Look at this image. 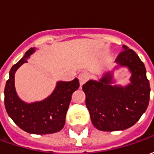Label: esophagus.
I'll return each instance as SVG.
<instances>
[{
    "label": "esophagus",
    "instance_id": "1",
    "mask_svg": "<svg viewBox=\"0 0 154 154\" xmlns=\"http://www.w3.org/2000/svg\"><path fill=\"white\" fill-rule=\"evenodd\" d=\"M89 78V75L87 72H82V73L79 74L78 76V79H79V82H80V85L82 86Z\"/></svg>",
    "mask_w": 154,
    "mask_h": 154
}]
</instances>
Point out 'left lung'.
<instances>
[{
	"label": "left lung",
	"instance_id": "8db88e82",
	"mask_svg": "<svg viewBox=\"0 0 154 154\" xmlns=\"http://www.w3.org/2000/svg\"><path fill=\"white\" fill-rule=\"evenodd\" d=\"M116 62L129 67L131 82L123 87L112 86V74H106L99 82L88 81L82 89L93 125L101 131L124 130L133 126L149 106L150 86L144 64L135 52L126 45Z\"/></svg>",
	"mask_w": 154,
	"mask_h": 154
}]
</instances>
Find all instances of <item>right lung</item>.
Segmentation results:
<instances>
[{
  "mask_svg": "<svg viewBox=\"0 0 154 154\" xmlns=\"http://www.w3.org/2000/svg\"><path fill=\"white\" fill-rule=\"evenodd\" d=\"M35 51L29 48L10 71L5 91L6 112L13 121L24 131L35 134H46L60 131L63 128L66 114L72 95L79 87L77 78L71 82H59L49 97L45 100L27 104L17 96L15 88V72L22 64L27 63L29 56Z\"/></svg>",
  "mask_w": 154,
  "mask_h": 154,
  "instance_id": "add662e5",
  "label": "right lung"
}]
</instances>
